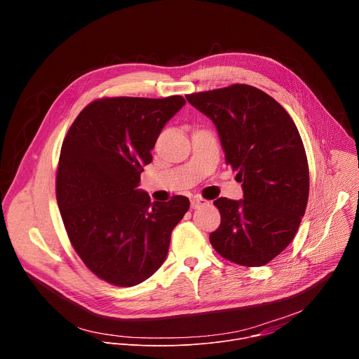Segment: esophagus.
<instances>
[{
    "label": "esophagus",
    "mask_w": 359,
    "mask_h": 359,
    "mask_svg": "<svg viewBox=\"0 0 359 359\" xmlns=\"http://www.w3.org/2000/svg\"><path fill=\"white\" fill-rule=\"evenodd\" d=\"M208 203H209L208 200H204V198L200 197V196H194V197H191V200H190V204H191L193 209H197V208H200V206H204V204H208Z\"/></svg>",
    "instance_id": "esophagus-1"
}]
</instances>
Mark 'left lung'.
<instances>
[{
    "instance_id": "obj_1",
    "label": "left lung",
    "mask_w": 359,
    "mask_h": 359,
    "mask_svg": "<svg viewBox=\"0 0 359 359\" xmlns=\"http://www.w3.org/2000/svg\"><path fill=\"white\" fill-rule=\"evenodd\" d=\"M186 99L215 123L244 193L241 200H215L222 223L210 243L236 264L264 266L292 241L309 201V163L298 129L277 100L250 85Z\"/></svg>"
}]
</instances>
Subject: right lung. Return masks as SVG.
Wrapping results in <instances>:
<instances>
[{
  "mask_svg": "<svg viewBox=\"0 0 359 359\" xmlns=\"http://www.w3.org/2000/svg\"><path fill=\"white\" fill-rule=\"evenodd\" d=\"M184 105L177 95L95 100L64 139L57 200L68 237L86 267L114 285L155 274L189 210L184 196L151 203L137 189L162 129Z\"/></svg>",
  "mask_w": 359,
  "mask_h": 359,
  "instance_id": "right-lung-1",
  "label": "right lung"
}]
</instances>
